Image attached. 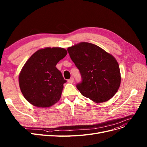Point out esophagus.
<instances>
[{
  "instance_id": "34e87169",
  "label": "esophagus",
  "mask_w": 147,
  "mask_h": 147,
  "mask_svg": "<svg viewBox=\"0 0 147 147\" xmlns=\"http://www.w3.org/2000/svg\"><path fill=\"white\" fill-rule=\"evenodd\" d=\"M68 82L69 83H73L74 82V79L73 78H71V79H69V80H68Z\"/></svg>"
}]
</instances>
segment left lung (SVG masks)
Masks as SVG:
<instances>
[{"mask_svg":"<svg viewBox=\"0 0 147 147\" xmlns=\"http://www.w3.org/2000/svg\"><path fill=\"white\" fill-rule=\"evenodd\" d=\"M81 74L76 85L81 94L96 103L109 101L117 92L121 83L117 60L98 46L80 42L67 49Z\"/></svg>","mask_w":147,"mask_h":147,"instance_id":"1","label":"left lung"}]
</instances>
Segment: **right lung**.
Returning <instances> with one entry per match:
<instances>
[{
    "label": "right lung",
    "mask_w": 147,
    "mask_h": 147,
    "mask_svg": "<svg viewBox=\"0 0 147 147\" xmlns=\"http://www.w3.org/2000/svg\"><path fill=\"white\" fill-rule=\"evenodd\" d=\"M67 51L62 48H45L34 53L23 66L19 85L23 96L37 107H49L61 98L64 80L56 67Z\"/></svg>",
    "instance_id": "add662e5"
}]
</instances>
